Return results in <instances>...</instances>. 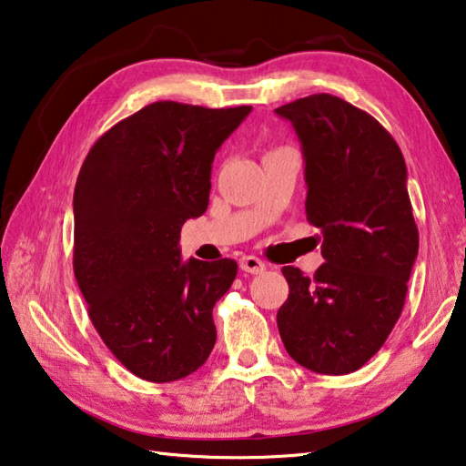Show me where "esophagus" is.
<instances>
[{
	"mask_svg": "<svg viewBox=\"0 0 466 466\" xmlns=\"http://www.w3.org/2000/svg\"><path fill=\"white\" fill-rule=\"evenodd\" d=\"M240 268L247 270V273L258 275V273H265L267 265L260 258H257V257H242L240 258Z\"/></svg>",
	"mask_w": 466,
	"mask_h": 466,
	"instance_id": "34e87169",
	"label": "esophagus"
}]
</instances>
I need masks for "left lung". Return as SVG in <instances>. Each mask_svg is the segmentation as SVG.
Here are the masks:
<instances>
[{
    "label": "left lung",
    "instance_id": "obj_1",
    "mask_svg": "<svg viewBox=\"0 0 466 466\" xmlns=\"http://www.w3.org/2000/svg\"><path fill=\"white\" fill-rule=\"evenodd\" d=\"M275 112L301 142L306 214L326 260L311 279L283 267L279 334L301 367L346 375L375 357L401 316L420 244L408 168L391 134L340 97L314 93Z\"/></svg>",
    "mask_w": 466,
    "mask_h": 466
}]
</instances>
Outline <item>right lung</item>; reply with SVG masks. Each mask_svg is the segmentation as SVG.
<instances>
[{"label":"right lung","mask_w":466,"mask_h":466,"mask_svg":"<svg viewBox=\"0 0 466 466\" xmlns=\"http://www.w3.org/2000/svg\"><path fill=\"white\" fill-rule=\"evenodd\" d=\"M250 106L155 101L99 137L73 196V270L101 340L152 383L198 370L216 344L211 318L232 258L181 260V228L209 204L211 163Z\"/></svg>","instance_id":"1"}]
</instances>
